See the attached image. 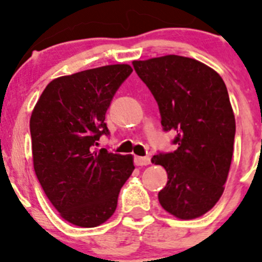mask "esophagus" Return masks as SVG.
Here are the masks:
<instances>
[{"label":"esophagus","mask_w":262,"mask_h":262,"mask_svg":"<svg viewBox=\"0 0 262 262\" xmlns=\"http://www.w3.org/2000/svg\"><path fill=\"white\" fill-rule=\"evenodd\" d=\"M134 163H136L137 166H147L150 163V158L148 157V156H144V157L137 156V157H134Z\"/></svg>","instance_id":"34e87169"}]
</instances>
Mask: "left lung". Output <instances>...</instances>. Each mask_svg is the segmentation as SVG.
I'll return each mask as SVG.
<instances>
[{
  "mask_svg": "<svg viewBox=\"0 0 262 262\" xmlns=\"http://www.w3.org/2000/svg\"><path fill=\"white\" fill-rule=\"evenodd\" d=\"M133 67L157 101L163 130L175 133L178 148L152 157L168 179L160 204L180 219L198 218L222 196L231 167L236 120L226 83L204 63L181 55L134 60Z\"/></svg>",
  "mask_w": 262,
  "mask_h": 262,
  "instance_id": "8db88e82",
  "label": "left lung"
}]
</instances>
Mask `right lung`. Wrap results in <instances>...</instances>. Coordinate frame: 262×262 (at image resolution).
<instances>
[{
  "label": "right lung",
  "mask_w": 262,
  "mask_h": 262,
  "mask_svg": "<svg viewBox=\"0 0 262 262\" xmlns=\"http://www.w3.org/2000/svg\"><path fill=\"white\" fill-rule=\"evenodd\" d=\"M133 72L128 64L82 71L53 80L30 118L34 170L62 218L84 228L113 215L124 182L134 170L130 155L97 150L110 136L105 115Z\"/></svg>",
  "instance_id": "obj_1"
}]
</instances>
